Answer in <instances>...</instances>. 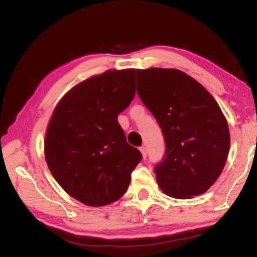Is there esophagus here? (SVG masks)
I'll return each mask as SVG.
<instances>
[{
	"label": "esophagus",
	"instance_id": "esophagus-1",
	"mask_svg": "<svg viewBox=\"0 0 257 257\" xmlns=\"http://www.w3.org/2000/svg\"><path fill=\"white\" fill-rule=\"evenodd\" d=\"M139 151H141V153H142V155H143V159H146V155H147L146 147H145V146H142V147H139Z\"/></svg>",
	"mask_w": 257,
	"mask_h": 257
}]
</instances>
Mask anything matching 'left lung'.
<instances>
[{"label": "left lung", "instance_id": "left-lung-1", "mask_svg": "<svg viewBox=\"0 0 257 257\" xmlns=\"http://www.w3.org/2000/svg\"><path fill=\"white\" fill-rule=\"evenodd\" d=\"M137 93L164 137V158L155 167L161 190L179 199L205 193L222 172L230 149L228 122L219 104L177 69H138Z\"/></svg>", "mask_w": 257, "mask_h": 257}]
</instances>
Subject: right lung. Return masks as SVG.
Here are the masks:
<instances>
[{
	"label": "right lung",
	"mask_w": 257,
	"mask_h": 257,
	"mask_svg": "<svg viewBox=\"0 0 257 257\" xmlns=\"http://www.w3.org/2000/svg\"><path fill=\"white\" fill-rule=\"evenodd\" d=\"M135 69L107 70L61 98L45 135V160L58 184L77 201L104 206L128 189L142 154L118 122L136 93Z\"/></svg>",
	"instance_id": "add662e5"
}]
</instances>
